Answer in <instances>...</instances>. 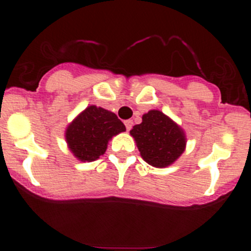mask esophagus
Listing matches in <instances>:
<instances>
[{
    "label": "esophagus",
    "instance_id": "esophagus-1",
    "mask_svg": "<svg viewBox=\"0 0 251 251\" xmlns=\"http://www.w3.org/2000/svg\"><path fill=\"white\" fill-rule=\"evenodd\" d=\"M125 126H126V130L130 131L131 128H132V126H133V121L132 120H126L125 121Z\"/></svg>",
    "mask_w": 251,
    "mask_h": 251
}]
</instances>
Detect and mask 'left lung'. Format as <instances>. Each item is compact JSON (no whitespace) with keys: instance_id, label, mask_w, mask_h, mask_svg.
Masks as SVG:
<instances>
[{"instance_id":"left-lung-1","label":"left lung","mask_w":251,"mask_h":251,"mask_svg":"<svg viewBox=\"0 0 251 251\" xmlns=\"http://www.w3.org/2000/svg\"><path fill=\"white\" fill-rule=\"evenodd\" d=\"M130 135L143 160L154 168L173 165L186 149V133L181 126L158 109L143 114L142 123L133 126Z\"/></svg>"}]
</instances>
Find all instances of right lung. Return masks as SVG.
<instances>
[{
    "instance_id": "1",
    "label": "right lung",
    "mask_w": 251,
    "mask_h": 251,
    "mask_svg": "<svg viewBox=\"0 0 251 251\" xmlns=\"http://www.w3.org/2000/svg\"><path fill=\"white\" fill-rule=\"evenodd\" d=\"M126 131L118 116L102 107L88 105L68 125L65 141L73 155L82 163L100 158L114 136Z\"/></svg>"
}]
</instances>
